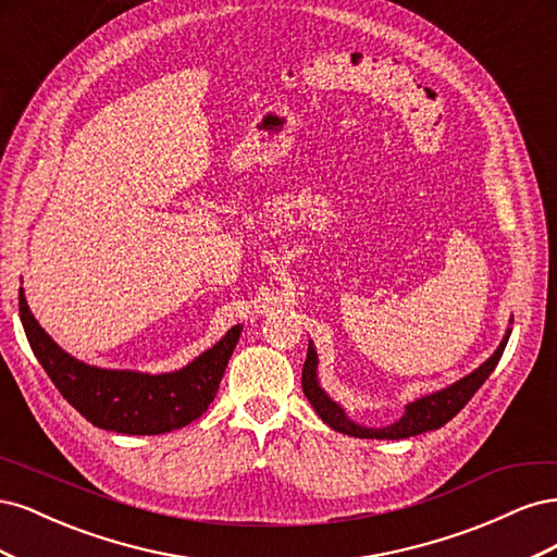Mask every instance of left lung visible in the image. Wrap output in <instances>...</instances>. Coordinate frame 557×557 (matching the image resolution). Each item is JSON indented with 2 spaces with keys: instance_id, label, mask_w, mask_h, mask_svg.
I'll return each instance as SVG.
<instances>
[{
  "instance_id": "1",
  "label": "left lung",
  "mask_w": 557,
  "mask_h": 557,
  "mask_svg": "<svg viewBox=\"0 0 557 557\" xmlns=\"http://www.w3.org/2000/svg\"><path fill=\"white\" fill-rule=\"evenodd\" d=\"M509 334H511V330H507L497 350L479 369H474V372L467 374L465 379L455 381L453 385L444 387V391H440V393H432V395H425V397L407 404V411H404V416L397 420V423H391L387 428L358 425L356 420H350L346 416V411L339 407V404L327 397V393L318 383V356H315L313 344H309L307 362H305V367H301V391H305L315 413L323 418V423L336 432L348 434V436H360V440H407V436H416V434H423L430 430H440L442 425L448 423L453 416L460 413V409L471 397H474V393L485 383V379L493 374V369L497 367L504 348H507Z\"/></svg>"
}]
</instances>
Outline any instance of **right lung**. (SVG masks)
<instances>
[{
	"mask_svg": "<svg viewBox=\"0 0 557 557\" xmlns=\"http://www.w3.org/2000/svg\"><path fill=\"white\" fill-rule=\"evenodd\" d=\"M18 307L27 342L62 397L95 428L121 434H164L197 420L213 401L242 334V325H234L213 348L178 372L141 374L72 358L32 315L23 288Z\"/></svg>",
	"mask_w": 557,
	"mask_h": 557,
	"instance_id": "right-lung-1",
	"label": "right lung"
}]
</instances>
